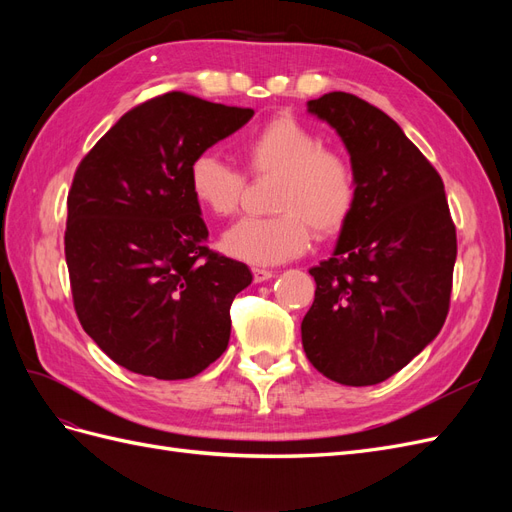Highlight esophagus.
Returning a JSON list of instances; mask_svg holds the SVG:
<instances>
[{
	"mask_svg": "<svg viewBox=\"0 0 512 512\" xmlns=\"http://www.w3.org/2000/svg\"><path fill=\"white\" fill-rule=\"evenodd\" d=\"M252 273H254V282H256V284L269 282L271 277H275V273H273V271H267V269H254Z\"/></svg>",
	"mask_w": 512,
	"mask_h": 512,
	"instance_id": "34e87169",
	"label": "esophagus"
}]
</instances>
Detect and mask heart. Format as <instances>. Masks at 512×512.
Returning a JSON list of instances; mask_svg holds the SVG:
<instances>
[{
    "label": "heart",
    "mask_w": 512,
    "mask_h": 512,
    "mask_svg": "<svg viewBox=\"0 0 512 512\" xmlns=\"http://www.w3.org/2000/svg\"><path fill=\"white\" fill-rule=\"evenodd\" d=\"M239 156L254 177H275L271 218H245L222 237V250L256 267H273L301 256L309 245V226L320 237L346 224L356 200L350 162L322 149V138L292 115L273 117L247 134ZM198 205L218 218L239 209L245 181L215 153H200L188 170Z\"/></svg>",
    "instance_id": "1"
}]
</instances>
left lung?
Instances as JSON below:
<instances>
[{"label":"left lung","instance_id":"obj_1","mask_svg":"<svg viewBox=\"0 0 512 512\" xmlns=\"http://www.w3.org/2000/svg\"><path fill=\"white\" fill-rule=\"evenodd\" d=\"M342 138L356 200L329 260L309 269L303 350L346 386L391 378L440 333L457 258L444 183L389 115L344 91L307 102Z\"/></svg>","mask_w":512,"mask_h":512}]
</instances>
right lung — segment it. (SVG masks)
<instances>
[{
	"label": "right lung",
	"mask_w": 512,
	"mask_h": 512,
	"mask_svg": "<svg viewBox=\"0 0 512 512\" xmlns=\"http://www.w3.org/2000/svg\"><path fill=\"white\" fill-rule=\"evenodd\" d=\"M173 91L132 108L76 168L66 262L85 333L134 374L185 380L220 359L243 262L207 247L188 170L252 119Z\"/></svg>",
	"instance_id": "1"
}]
</instances>
